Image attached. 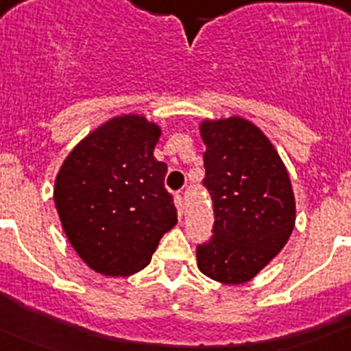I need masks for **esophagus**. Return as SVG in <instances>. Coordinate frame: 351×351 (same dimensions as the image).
Returning a JSON list of instances; mask_svg holds the SVG:
<instances>
[{
    "label": "esophagus",
    "instance_id": "34e87169",
    "mask_svg": "<svg viewBox=\"0 0 351 351\" xmlns=\"http://www.w3.org/2000/svg\"><path fill=\"white\" fill-rule=\"evenodd\" d=\"M173 202H176V207H178L179 218H182V213H184V202H182V195L181 193L176 195V198H173Z\"/></svg>",
    "mask_w": 351,
    "mask_h": 351
}]
</instances>
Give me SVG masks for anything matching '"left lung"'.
Listing matches in <instances>:
<instances>
[{"label":"left lung","instance_id":"obj_1","mask_svg":"<svg viewBox=\"0 0 351 351\" xmlns=\"http://www.w3.org/2000/svg\"><path fill=\"white\" fill-rule=\"evenodd\" d=\"M200 137L214 235L197 247L198 269L218 283H246L283 250L295 226L290 176L271 141L244 117L204 119Z\"/></svg>","mask_w":351,"mask_h":351}]
</instances>
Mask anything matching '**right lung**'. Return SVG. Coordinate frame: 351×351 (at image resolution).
<instances>
[{
  "label": "right lung",
  "instance_id": "obj_1",
  "mask_svg": "<svg viewBox=\"0 0 351 351\" xmlns=\"http://www.w3.org/2000/svg\"><path fill=\"white\" fill-rule=\"evenodd\" d=\"M161 130L138 114L112 117L71 149L54 182V204L77 255L104 276L149 265L178 223L165 190L167 165L154 158Z\"/></svg>",
  "mask_w": 351,
  "mask_h": 351
}]
</instances>
